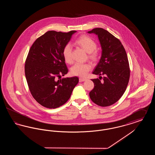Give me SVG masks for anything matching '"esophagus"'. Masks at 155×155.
Segmentation results:
<instances>
[{"mask_svg": "<svg viewBox=\"0 0 155 155\" xmlns=\"http://www.w3.org/2000/svg\"><path fill=\"white\" fill-rule=\"evenodd\" d=\"M79 80H80V82H82V81H85V80H87V78H82V77H80Z\"/></svg>", "mask_w": 155, "mask_h": 155, "instance_id": "34e87169", "label": "esophagus"}]
</instances>
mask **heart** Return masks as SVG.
Returning <instances> with one entry per match:
<instances>
[{"label": "heart", "instance_id": "obj_1", "mask_svg": "<svg viewBox=\"0 0 155 155\" xmlns=\"http://www.w3.org/2000/svg\"><path fill=\"white\" fill-rule=\"evenodd\" d=\"M75 44L80 46L85 52L88 53L89 58L93 61H96L98 59L99 53L96 50V42L90 37L87 35H81L75 41ZM72 47L71 45H66L63 50V56L65 61L71 64L73 63L71 56ZM91 65L89 63H75L70 69L71 74L74 75L85 77L91 69Z\"/></svg>", "mask_w": 155, "mask_h": 155}]
</instances>
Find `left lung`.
I'll return each mask as SVG.
<instances>
[{
	"mask_svg": "<svg viewBox=\"0 0 155 155\" xmlns=\"http://www.w3.org/2000/svg\"><path fill=\"white\" fill-rule=\"evenodd\" d=\"M88 33L97 36L102 48L101 58L92 72L99 75V79L92 80L94 88L89 96L96 104L109 106L123 96L128 84L130 71L127 55L120 40L107 31L96 28Z\"/></svg>",
	"mask_w": 155,
	"mask_h": 155,
	"instance_id": "1",
	"label": "left lung"
}]
</instances>
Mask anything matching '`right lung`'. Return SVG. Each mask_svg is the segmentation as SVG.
<instances>
[{"label":"right lung","instance_id":"1","mask_svg":"<svg viewBox=\"0 0 155 155\" xmlns=\"http://www.w3.org/2000/svg\"><path fill=\"white\" fill-rule=\"evenodd\" d=\"M76 32L48 31L30 48L25 64L26 80L34 98L45 107L55 109L64 104L78 83L77 77L57 80L68 72L63 50Z\"/></svg>","mask_w":155,"mask_h":155}]
</instances>
